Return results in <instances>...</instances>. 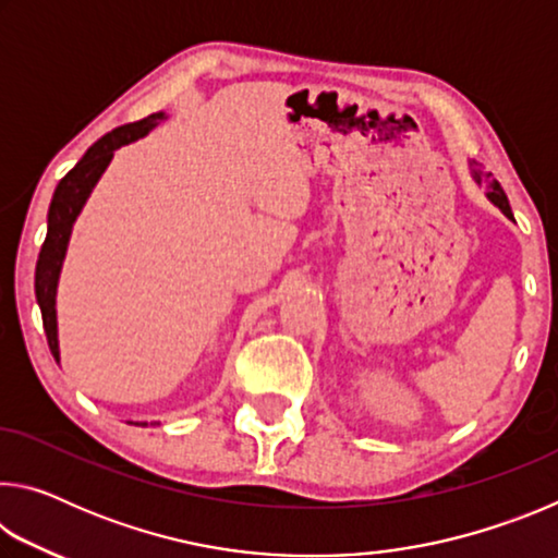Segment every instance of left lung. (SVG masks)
<instances>
[{
    "instance_id": "left-lung-1",
    "label": "left lung",
    "mask_w": 558,
    "mask_h": 558,
    "mask_svg": "<svg viewBox=\"0 0 558 558\" xmlns=\"http://www.w3.org/2000/svg\"><path fill=\"white\" fill-rule=\"evenodd\" d=\"M489 177H493V174L483 172V167H480L477 162H472V179H475L477 184H487V199L493 202L495 206H499V209H502V214L507 216V219H514L512 209H509V202H507L505 189L499 186L497 179H489Z\"/></svg>"
}]
</instances>
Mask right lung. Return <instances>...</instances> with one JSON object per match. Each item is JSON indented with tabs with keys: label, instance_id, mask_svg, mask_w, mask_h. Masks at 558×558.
<instances>
[{
	"label": "right lung",
	"instance_id": "obj_1",
	"mask_svg": "<svg viewBox=\"0 0 558 558\" xmlns=\"http://www.w3.org/2000/svg\"><path fill=\"white\" fill-rule=\"evenodd\" d=\"M165 118V112H153L145 120L130 122V125L116 128L108 135H102L96 145H93L81 162L75 165L69 174H65L59 186H56L53 199L49 206V229H46V241L41 245L39 260H36V302L41 307L44 332L49 339V349L56 362H59V327H56V288H59L61 266L65 258V248H69V239L73 231V223L78 219L83 204L88 202L93 186L98 184L100 174L106 172L110 165L112 153L118 147L135 143V140L145 137L149 130L157 128V122ZM147 426V423H143Z\"/></svg>",
	"mask_w": 558,
	"mask_h": 558
}]
</instances>
